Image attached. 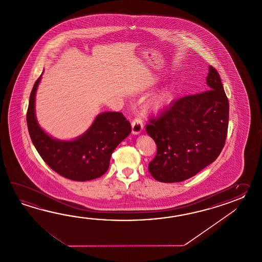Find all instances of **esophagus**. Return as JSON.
I'll list each match as a JSON object with an SVG mask.
<instances>
[{"label":"esophagus","mask_w":262,"mask_h":262,"mask_svg":"<svg viewBox=\"0 0 262 262\" xmlns=\"http://www.w3.org/2000/svg\"><path fill=\"white\" fill-rule=\"evenodd\" d=\"M143 128H144V125H143L142 120L139 117L136 118L132 123V133L134 135H139L143 131Z\"/></svg>","instance_id":"esophagus-1"}]
</instances>
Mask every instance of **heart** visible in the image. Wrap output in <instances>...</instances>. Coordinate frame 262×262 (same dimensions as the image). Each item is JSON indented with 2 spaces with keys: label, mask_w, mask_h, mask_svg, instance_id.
<instances>
[{
  "label": "heart",
  "mask_w": 262,
  "mask_h": 262,
  "mask_svg": "<svg viewBox=\"0 0 262 262\" xmlns=\"http://www.w3.org/2000/svg\"><path fill=\"white\" fill-rule=\"evenodd\" d=\"M175 88L167 87L158 94L152 95L146 103V110L150 112H158L168 106L175 97Z\"/></svg>",
  "instance_id": "1"
}]
</instances>
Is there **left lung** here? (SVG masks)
<instances>
[{
    "mask_svg": "<svg viewBox=\"0 0 262 262\" xmlns=\"http://www.w3.org/2000/svg\"><path fill=\"white\" fill-rule=\"evenodd\" d=\"M206 81L207 91L174 101L146 125L157 146L149 171L158 182L191 178L215 161L222 150L228 134V97L211 66Z\"/></svg>",
    "mask_w": 262,
    "mask_h": 262,
    "instance_id": "left-lung-1",
    "label": "left lung"
}]
</instances>
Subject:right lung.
I'll use <instances>...</instances> for the list:
<instances>
[{
    "instance_id": "right-lung-1",
    "label": "right lung",
    "mask_w": 262,
    "mask_h": 262,
    "mask_svg": "<svg viewBox=\"0 0 262 262\" xmlns=\"http://www.w3.org/2000/svg\"><path fill=\"white\" fill-rule=\"evenodd\" d=\"M42 74L32 90L26 117L35 149L49 167L64 178L77 182L99 178L108 169L113 150L131 133V124L121 112H102L76 139L51 137L41 128L35 115V95Z\"/></svg>"
}]
</instances>
